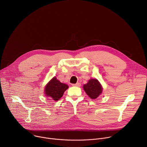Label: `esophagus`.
<instances>
[{
    "mask_svg": "<svg viewBox=\"0 0 147 147\" xmlns=\"http://www.w3.org/2000/svg\"><path fill=\"white\" fill-rule=\"evenodd\" d=\"M72 86H77V87H80L81 86V84L80 83H76V84H73Z\"/></svg>",
    "mask_w": 147,
    "mask_h": 147,
    "instance_id": "obj_1",
    "label": "esophagus"
}]
</instances>
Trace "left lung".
Here are the masks:
<instances>
[{"mask_svg": "<svg viewBox=\"0 0 147 147\" xmlns=\"http://www.w3.org/2000/svg\"><path fill=\"white\" fill-rule=\"evenodd\" d=\"M83 89L86 94L92 99L97 98L102 93V87L96 79H92L84 84Z\"/></svg>", "mask_w": 147, "mask_h": 147, "instance_id": "8db88e82", "label": "left lung"}]
</instances>
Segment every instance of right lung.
Returning <instances> with one entry per match:
<instances>
[{"instance_id": "add662e5", "label": "right lung", "mask_w": 147, "mask_h": 147, "mask_svg": "<svg viewBox=\"0 0 147 147\" xmlns=\"http://www.w3.org/2000/svg\"><path fill=\"white\" fill-rule=\"evenodd\" d=\"M68 86L61 83L55 77H54L46 85L45 94L54 101H58L63 96L64 92L68 89Z\"/></svg>"}]
</instances>
